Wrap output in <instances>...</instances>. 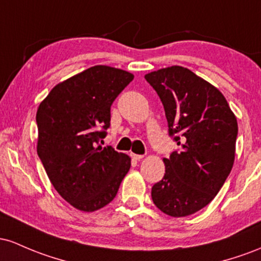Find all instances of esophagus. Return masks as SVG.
Returning <instances> with one entry per match:
<instances>
[{"label": "esophagus", "mask_w": 261, "mask_h": 261, "mask_svg": "<svg viewBox=\"0 0 261 261\" xmlns=\"http://www.w3.org/2000/svg\"><path fill=\"white\" fill-rule=\"evenodd\" d=\"M130 155L134 160H140L144 158V155H139V154H134V153H130Z\"/></svg>", "instance_id": "esophagus-1"}]
</instances>
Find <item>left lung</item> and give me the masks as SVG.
<instances>
[{
    "instance_id": "obj_1",
    "label": "left lung",
    "mask_w": 261,
    "mask_h": 261,
    "mask_svg": "<svg viewBox=\"0 0 261 261\" xmlns=\"http://www.w3.org/2000/svg\"><path fill=\"white\" fill-rule=\"evenodd\" d=\"M145 80L163 102L169 134L180 145L165 175L151 187L155 206L171 217H185L206 207L233 168L238 123L217 87L191 70L170 66Z\"/></svg>"
}]
</instances>
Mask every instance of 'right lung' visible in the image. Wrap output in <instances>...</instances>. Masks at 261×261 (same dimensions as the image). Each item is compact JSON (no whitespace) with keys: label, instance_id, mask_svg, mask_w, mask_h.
<instances>
[{"label":"right lung","instance_id":"add662e5","mask_svg":"<svg viewBox=\"0 0 261 261\" xmlns=\"http://www.w3.org/2000/svg\"><path fill=\"white\" fill-rule=\"evenodd\" d=\"M133 79L92 66L53 87L38 107V156L58 194L84 212L110 203L129 171L127 154L97 143L107 134L113 101Z\"/></svg>","mask_w":261,"mask_h":261}]
</instances>
